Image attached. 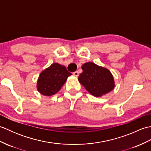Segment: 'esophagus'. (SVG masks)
Returning a JSON list of instances; mask_svg holds the SVG:
<instances>
[{"mask_svg":"<svg viewBox=\"0 0 151 151\" xmlns=\"http://www.w3.org/2000/svg\"><path fill=\"white\" fill-rule=\"evenodd\" d=\"M73 75L76 76V77H78V75H79V73H78V71H75V72L73 73Z\"/></svg>","mask_w":151,"mask_h":151,"instance_id":"esophagus-1","label":"esophagus"}]
</instances>
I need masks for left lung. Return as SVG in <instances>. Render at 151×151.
Masks as SVG:
<instances>
[{
    "label": "left lung",
    "mask_w": 151,
    "mask_h": 151,
    "mask_svg": "<svg viewBox=\"0 0 151 151\" xmlns=\"http://www.w3.org/2000/svg\"><path fill=\"white\" fill-rule=\"evenodd\" d=\"M82 73L78 81L89 93L101 97L113 90L115 81L113 75L107 68L92 62H86L82 66Z\"/></svg>",
    "instance_id": "8db88e82"
}]
</instances>
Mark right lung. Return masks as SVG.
I'll list each match as a JSON object with an SVG mask.
<instances>
[{"label":"right lung","instance_id":"add662e5","mask_svg":"<svg viewBox=\"0 0 151 151\" xmlns=\"http://www.w3.org/2000/svg\"><path fill=\"white\" fill-rule=\"evenodd\" d=\"M72 74L66 67L53 63L40 73L37 81V89L41 95L52 96L58 92Z\"/></svg>","mask_w":151,"mask_h":151}]
</instances>
